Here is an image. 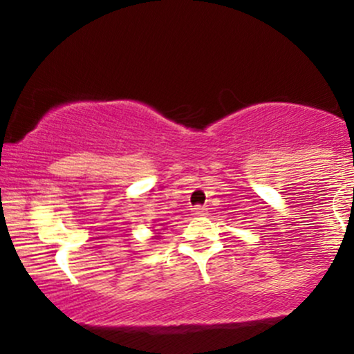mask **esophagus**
Masks as SVG:
<instances>
[{"label":"esophagus","instance_id":"34e87169","mask_svg":"<svg viewBox=\"0 0 354 354\" xmlns=\"http://www.w3.org/2000/svg\"><path fill=\"white\" fill-rule=\"evenodd\" d=\"M191 214H193V216H196V218L205 216V214H206V208H203V206H194L193 211H191Z\"/></svg>","mask_w":354,"mask_h":354}]
</instances>
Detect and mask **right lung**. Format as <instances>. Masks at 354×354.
I'll use <instances>...</instances> for the list:
<instances>
[{
	"label": "right lung",
	"mask_w": 354,
	"mask_h": 354,
	"mask_svg": "<svg viewBox=\"0 0 354 354\" xmlns=\"http://www.w3.org/2000/svg\"><path fill=\"white\" fill-rule=\"evenodd\" d=\"M160 234H161V233H154V236H153V239H160V238H161V236H160Z\"/></svg>",
	"instance_id": "right-lung-1"
}]
</instances>
